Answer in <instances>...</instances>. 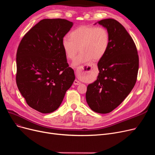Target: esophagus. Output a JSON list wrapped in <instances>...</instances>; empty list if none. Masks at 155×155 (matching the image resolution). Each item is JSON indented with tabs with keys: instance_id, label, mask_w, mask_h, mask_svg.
Instances as JSON below:
<instances>
[{
	"instance_id": "esophagus-1",
	"label": "esophagus",
	"mask_w": 155,
	"mask_h": 155,
	"mask_svg": "<svg viewBox=\"0 0 155 155\" xmlns=\"http://www.w3.org/2000/svg\"><path fill=\"white\" fill-rule=\"evenodd\" d=\"M91 66V64H87L85 65V66H80L79 67H78L76 70V74H77V77L78 78H82L84 77L87 73L88 72V70L90 69V67ZM81 83L79 81L75 80H74V82H73V84L75 85H80Z\"/></svg>"
}]
</instances>
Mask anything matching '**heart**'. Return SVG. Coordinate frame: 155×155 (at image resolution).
I'll return each instance as SVG.
<instances>
[{
	"label": "heart",
	"mask_w": 155,
	"mask_h": 155,
	"mask_svg": "<svg viewBox=\"0 0 155 155\" xmlns=\"http://www.w3.org/2000/svg\"><path fill=\"white\" fill-rule=\"evenodd\" d=\"M109 44V32L102 26H81L71 32L70 38L65 36L62 40L63 50L70 60L75 58L80 48L81 52L73 61V67L92 59H101L106 53Z\"/></svg>",
	"instance_id": "obj_1"
}]
</instances>
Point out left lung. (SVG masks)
<instances>
[{"instance_id":"8db88e82","label":"left lung","mask_w":155,"mask_h":155,"mask_svg":"<svg viewBox=\"0 0 155 155\" xmlns=\"http://www.w3.org/2000/svg\"><path fill=\"white\" fill-rule=\"evenodd\" d=\"M98 23L108 30L110 44L98 63L97 80L87 87L86 101L93 111L107 114L118 107L135 85L139 56L133 38L120 23L113 19Z\"/></svg>"}]
</instances>
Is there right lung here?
Listing matches in <instances>:
<instances>
[{"label": "right lung", "mask_w": 155, "mask_h": 155, "mask_svg": "<svg viewBox=\"0 0 155 155\" xmlns=\"http://www.w3.org/2000/svg\"><path fill=\"white\" fill-rule=\"evenodd\" d=\"M73 22L40 21L24 36L16 54V84L31 108L51 113L61 105L75 78L62 46Z\"/></svg>", "instance_id": "right-lung-1"}]
</instances>
